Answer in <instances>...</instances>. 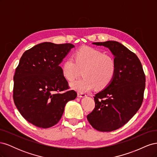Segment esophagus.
<instances>
[{
	"instance_id": "obj_1",
	"label": "esophagus",
	"mask_w": 157,
	"mask_h": 157,
	"mask_svg": "<svg viewBox=\"0 0 157 157\" xmlns=\"http://www.w3.org/2000/svg\"><path fill=\"white\" fill-rule=\"evenodd\" d=\"M86 96V95L84 93H78V94H77V97L80 98H85Z\"/></svg>"
}]
</instances>
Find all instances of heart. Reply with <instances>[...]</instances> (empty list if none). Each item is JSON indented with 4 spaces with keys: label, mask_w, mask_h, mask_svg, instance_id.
<instances>
[{
    "label": "heart",
    "mask_w": 157,
    "mask_h": 157,
    "mask_svg": "<svg viewBox=\"0 0 157 157\" xmlns=\"http://www.w3.org/2000/svg\"><path fill=\"white\" fill-rule=\"evenodd\" d=\"M72 58L66 59L61 64V70L63 77L72 81L79 70H83V78L71 83V88L84 93L96 89L107 88L115 78L117 65L111 57L103 52L91 47H82L75 52Z\"/></svg>",
    "instance_id": "b5f03b06"
}]
</instances>
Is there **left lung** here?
I'll list each match as a JSON object with an SVG mask.
<instances>
[{
	"label": "left lung",
	"instance_id": "8db88e82",
	"mask_svg": "<svg viewBox=\"0 0 157 157\" xmlns=\"http://www.w3.org/2000/svg\"><path fill=\"white\" fill-rule=\"evenodd\" d=\"M92 44L109 49L117 71L113 82L95 95L96 105L87 119L96 130L111 132L126 124L139 110L144 99L145 76L137 56L120 42Z\"/></svg>",
	"mask_w": 157,
	"mask_h": 157
}]
</instances>
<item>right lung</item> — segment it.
Wrapping results in <instances>:
<instances>
[{
    "label": "right lung",
    "mask_w": 157,
    "mask_h": 157,
    "mask_svg": "<svg viewBox=\"0 0 157 157\" xmlns=\"http://www.w3.org/2000/svg\"><path fill=\"white\" fill-rule=\"evenodd\" d=\"M75 46L42 42L25 51L13 76V101L23 117L42 128L61 119L66 103L77 98L59 64Z\"/></svg>",
    "instance_id": "add662e5"
}]
</instances>
